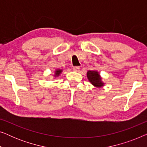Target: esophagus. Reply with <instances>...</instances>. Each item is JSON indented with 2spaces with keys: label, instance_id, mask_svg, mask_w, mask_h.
<instances>
[{
  "label": "esophagus",
  "instance_id": "obj_1",
  "mask_svg": "<svg viewBox=\"0 0 147 147\" xmlns=\"http://www.w3.org/2000/svg\"><path fill=\"white\" fill-rule=\"evenodd\" d=\"M73 69L75 71H79L80 69V67H79V66H75V67H73Z\"/></svg>",
  "mask_w": 147,
  "mask_h": 147
}]
</instances>
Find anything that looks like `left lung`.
<instances>
[{"mask_svg":"<svg viewBox=\"0 0 147 147\" xmlns=\"http://www.w3.org/2000/svg\"><path fill=\"white\" fill-rule=\"evenodd\" d=\"M87 77L90 83L97 88H101L104 86L99 73L97 71H88L87 72Z\"/></svg>","mask_w":147,"mask_h":147,"instance_id":"1","label":"left lung"}]
</instances>
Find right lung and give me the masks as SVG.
<instances>
[{
    "instance_id": "1",
    "label": "right lung",
    "mask_w": 147,
    "mask_h": 147,
    "mask_svg": "<svg viewBox=\"0 0 147 147\" xmlns=\"http://www.w3.org/2000/svg\"><path fill=\"white\" fill-rule=\"evenodd\" d=\"M62 72V69H56V71H55V77H57V76H59L60 75V74H61Z\"/></svg>"
}]
</instances>
